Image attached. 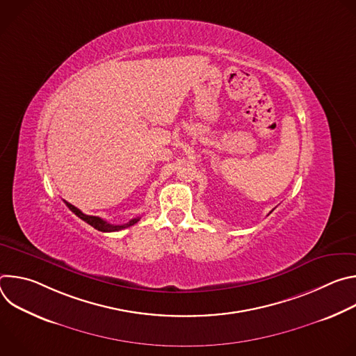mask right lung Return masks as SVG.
Listing matches in <instances>:
<instances>
[{"mask_svg":"<svg viewBox=\"0 0 356 356\" xmlns=\"http://www.w3.org/2000/svg\"><path fill=\"white\" fill-rule=\"evenodd\" d=\"M65 204H66V206L69 207V210H70V211H73L79 218H81V220H83V221H86L88 225L94 227L95 229H98V231H101V232H114V231H121V229H124V228L132 227L134 224H136V222L140 220V217H136V218H132V220H131L129 222H127V224H122V225H114V224H110V222L104 221L103 218H99V217L86 216L84 213H81L77 207L72 206L70 202H67V201H65Z\"/></svg>","mask_w":356,"mask_h":356,"instance_id":"add662e5","label":"right lung"}]
</instances>
